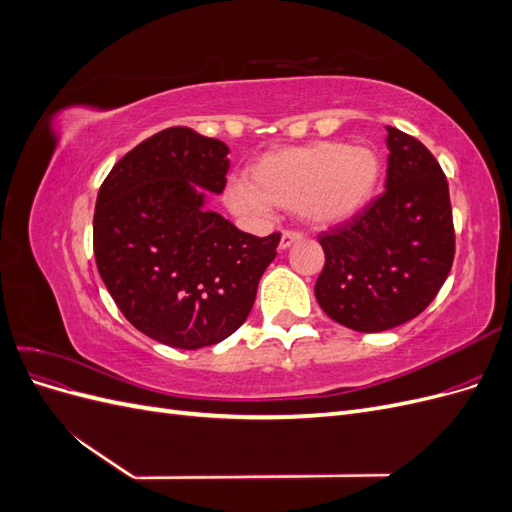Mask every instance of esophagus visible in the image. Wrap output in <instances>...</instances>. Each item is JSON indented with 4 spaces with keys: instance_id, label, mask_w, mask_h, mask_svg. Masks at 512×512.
Returning <instances> with one entry per match:
<instances>
[{
    "instance_id": "34e87169",
    "label": "esophagus",
    "mask_w": 512,
    "mask_h": 512,
    "mask_svg": "<svg viewBox=\"0 0 512 512\" xmlns=\"http://www.w3.org/2000/svg\"><path fill=\"white\" fill-rule=\"evenodd\" d=\"M301 239H303V232H299V230H284L280 247H282V250H286V247H290L292 243H297Z\"/></svg>"
}]
</instances>
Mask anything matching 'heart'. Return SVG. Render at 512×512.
<instances>
[{
  "label": "heart",
  "mask_w": 512,
  "mask_h": 512,
  "mask_svg": "<svg viewBox=\"0 0 512 512\" xmlns=\"http://www.w3.org/2000/svg\"><path fill=\"white\" fill-rule=\"evenodd\" d=\"M382 173L369 147L320 141L262 156L247 170V183L230 185V207L262 215L269 207L301 209L316 224H331L359 211L374 196Z\"/></svg>",
  "instance_id": "obj_1"
}]
</instances>
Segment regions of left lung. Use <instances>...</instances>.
I'll use <instances>...</instances> for the list:
<instances>
[{
	"instance_id": "left-lung-1",
	"label": "left lung",
	"mask_w": 512,
	"mask_h": 512,
	"mask_svg": "<svg viewBox=\"0 0 512 512\" xmlns=\"http://www.w3.org/2000/svg\"><path fill=\"white\" fill-rule=\"evenodd\" d=\"M386 132L384 192L318 237L324 269L316 299L329 318L361 333L416 318L436 299L455 258L444 170L414 136L391 126Z\"/></svg>"
}]
</instances>
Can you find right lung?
<instances>
[{
	"mask_svg": "<svg viewBox=\"0 0 512 512\" xmlns=\"http://www.w3.org/2000/svg\"><path fill=\"white\" fill-rule=\"evenodd\" d=\"M228 147L168 128L128 151L100 185L94 254L121 314L160 344L222 342L250 316L282 235H247L203 209L192 183L222 192Z\"/></svg>",
	"mask_w": 512,
	"mask_h": 512,
	"instance_id": "1",
	"label": "right lung"
}]
</instances>
